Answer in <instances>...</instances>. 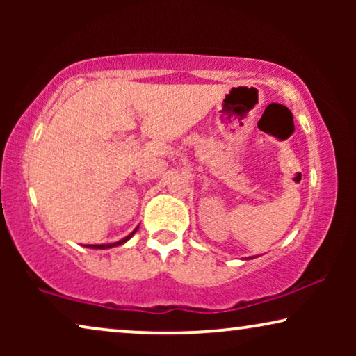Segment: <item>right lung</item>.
Listing matches in <instances>:
<instances>
[{
  "label": "right lung",
  "mask_w": 356,
  "mask_h": 356,
  "mask_svg": "<svg viewBox=\"0 0 356 356\" xmlns=\"http://www.w3.org/2000/svg\"><path fill=\"white\" fill-rule=\"evenodd\" d=\"M139 228V227H138ZM138 228H134V232H131L128 236L126 238H123V240H120V241H116V243H110V245H87V248H92V250H108V248H113V246H120V245H123V243H126L129 240L131 236L134 235L136 232H138Z\"/></svg>",
  "instance_id": "right-lung-1"
}]
</instances>
